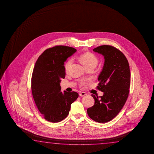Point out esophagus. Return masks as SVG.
Returning a JSON list of instances; mask_svg holds the SVG:
<instances>
[{"label": "esophagus", "instance_id": "34e87169", "mask_svg": "<svg viewBox=\"0 0 154 154\" xmlns=\"http://www.w3.org/2000/svg\"><path fill=\"white\" fill-rule=\"evenodd\" d=\"M86 95H87V94H86V93H85V92H80V93H79V95L80 97H84V96H85Z\"/></svg>", "mask_w": 154, "mask_h": 154}]
</instances>
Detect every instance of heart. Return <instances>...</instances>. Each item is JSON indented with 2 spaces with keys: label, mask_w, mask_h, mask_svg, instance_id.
Instances as JSON below:
<instances>
[{
  "label": "heart",
  "mask_w": 154,
  "mask_h": 154,
  "mask_svg": "<svg viewBox=\"0 0 154 154\" xmlns=\"http://www.w3.org/2000/svg\"><path fill=\"white\" fill-rule=\"evenodd\" d=\"M79 60L86 69L89 67L95 68L98 63V59L97 56L91 52L85 53L81 55L79 57ZM72 62L73 60L72 59H69L65 63V69L66 72H67L69 70Z\"/></svg>",
  "instance_id": "b5f03b06"
}]
</instances>
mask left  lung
I'll return each mask as SVG.
<instances>
[{
  "label": "left lung",
  "instance_id": "left-lung-1",
  "mask_svg": "<svg viewBox=\"0 0 154 154\" xmlns=\"http://www.w3.org/2000/svg\"><path fill=\"white\" fill-rule=\"evenodd\" d=\"M93 51L104 57L97 87L104 93L99 97L91 95L95 103L87 109V114L95 122L106 123L113 119L125 104L129 92L131 72L125 55L115 47L102 45Z\"/></svg>",
  "mask_w": 154,
  "mask_h": 154
}]
</instances>
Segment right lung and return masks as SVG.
Segmentation results:
<instances>
[{
	"mask_svg": "<svg viewBox=\"0 0 154 154\" xmlns=\"http://www.w3.org/2000/svg\"><path fill=\"white\" fill-rule=\"evenodd\" d=\"M77 50L57 46L45 50L37 60L32 76V95L37 108L44 118L59 122L67 116L70 105L78 97L75 91H61L60 82L65 78L64 63Z\"/></svg>",
	"mask_w": 154,
	"mask_h": 154,
	"instance_id": "right-lung-1",
	"label": "right lung"
}]
</instances>
